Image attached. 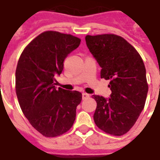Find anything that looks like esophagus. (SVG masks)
I'll use <instances>...</instances> for the list:
<instances>
[{
  "mask_svg": "<svg viewBox=\"0 0 160 160\" xmlns=\"http://www.w3.org/2000/svg\"><path fill=\"white\" fill-rule=\"evenodd\" d=\"M82 99L85 100V99H88L90 96H89V94L88 93H85V92H83V93L82 94Z\"/></svg>",
  "mask_w": 160,
  "mask_h": 160,
  "instance_id": "34e87169",
  "label": "esophagus"
}]
</instances>
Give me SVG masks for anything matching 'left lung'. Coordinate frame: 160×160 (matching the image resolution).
<instances>
[{"label": "left lung", "instance_id": "8db88e82", "mask_svg": "<svg viewBox=\"0 0 160 160\" xmlns=\"http://www.w3.org/2000/svg\"><path fill=\"white\" fill-rule=\"evenodd\" d=\"M88 48L101 68V78L110 80L108 98L92 95L97 102L94 122L100 129L121 136L133 127L144 108L148 93L146 69L140 55L119 36H87Z\"/></svg>", "mask_w": 160, "mask_h": 160}]
</instances>
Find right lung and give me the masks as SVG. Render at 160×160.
Masks as SVG:
<instances>
[{"label": "right lung", "mask_w": 160, "mask_h": 160, "mask_svg": "<svg viewBox=\"0 0 160 160\" xmlns=\"http://www.w3.org/2000/svg\"><path fill=\"white\" fill-rule=\"evenodd\" d=\"M79 38L58 32L38 36L22 52L16 70V92L20 107L32 127L45 137L68 131L76 118L82 93L55 87L63 62L78 48Z\"/></svg>", "instance_id": "right-lung-1"}]
</instances>
